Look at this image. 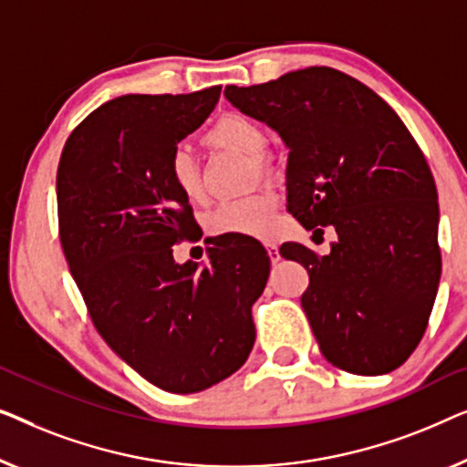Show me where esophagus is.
Here are the masks:
<instances>
[{
    "instance_id": "1",
    "label": "esophagus",
    "mask_w": 467,
    "mask_h": 467,
    "mask_svg": "<svg viewBox=\"0 0 467 467\" xmlns=\"http://www.w3.org/2000/svg\"><path fill=\"white\" fill-rule=\"evenodd\" d=\"M266 252H268V258H271L273 265H277V262L281 260V255H279V247L275 245V243H266Z\"/></svg>"
}]
</instances>
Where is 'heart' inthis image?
I'll use <instances>...</instances> for the list:
<instances>
[{"label":"heart","mask_w":467,"mask_h":467,"mask_svg":"<svg viewBox=\"0 0 467 467\" xmlns=\"http://www.w3.org/2000/svg\"><path fill=\"white\" fill-rule=\"evenodd\" d=\"M205 141L212 148L245 156L247 161H252L255 173L262 177L271 173V165L265 159L268 146L266 130L254 118L245 114L222 116L207 130ZM167 177L175 192L188 202H199L202 199L201 167L188 150L177 148L171 152L167 161ZM275 224H277V196L266 190L239 201L220 202L205 215V228L213 236H268Z\"/></svg>","instance_id":"1"}]
</instances>
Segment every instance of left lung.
<instances>
[{
  "label": "left lung",
  "mask_w": 467,
  "mask_h": 467,
  "mask_svg": "<svg viewBox=\"0 0 467 467\" xmlns=\"http://www.w3.org/2000/svg\"><path fill=\"white\" fill-rule=\"evenodd\" d=\"M224 95L290 148L287 212L313 234H338L327 255L279 247L308 271L300 302L324 358L364 377L396 370L423 338L442 271L436 182L421 148L374 90L332 67Z\"/></svg>",
  "instance_id": "left-lung-1"
}]
</instances>
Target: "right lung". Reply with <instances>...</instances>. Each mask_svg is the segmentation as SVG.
I'll use <instances>...</instances> for the list:
<instances>
[{
    "instance_id": "add662e5",
    "label": "right lung",
    "mask_w": 467,
    "mask_h": 467,
    "mask_svg": "<svg viewBox=\"0 0 467 467\" xmlns=\"http://www.w3.org/2000/svg\"><path fill=\"white\" fill-rule=\"evenodd\" d=\"M220 93L116 97L71 130L57 171L58 236L97 332L171 393L202 391L245 364L271 271L252 236L215 241L202 268L173 260L196 222L167 161Z\"/></svg>"
}]
</instances>
